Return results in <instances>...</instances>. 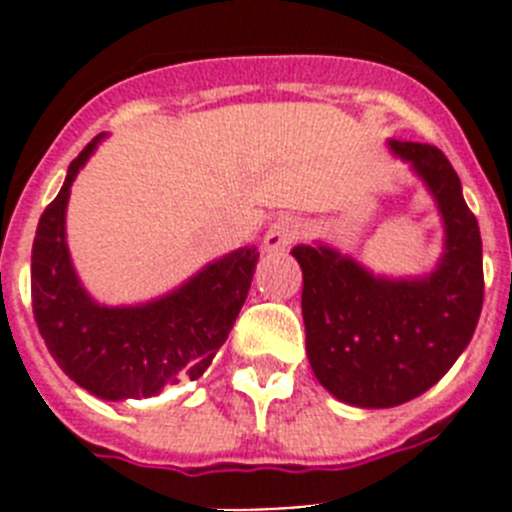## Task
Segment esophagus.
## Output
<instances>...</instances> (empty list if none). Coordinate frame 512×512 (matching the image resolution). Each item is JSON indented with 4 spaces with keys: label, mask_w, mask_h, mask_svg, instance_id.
I'll return each mask as SVG.
<instances>
[{
    "label": "esophagus",
    "mask_w": 512,
    "mask_h": 512,
    "mask_svg": "<svg viewBox=\"0 0 512 512\" xmlns=\"http://www.w3.org/2000/svg\"><path fill=\"white\" fill-rule=\"evenodd\" d=\"M302 228H305V225H302L297 217H277L264 235V251H284V248H289L302 233H305Z\"/></svg>",
    "instance_id": "obj_1"
}]
</instances>
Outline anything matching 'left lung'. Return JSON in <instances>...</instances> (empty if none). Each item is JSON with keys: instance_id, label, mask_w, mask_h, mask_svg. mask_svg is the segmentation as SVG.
I'll use <instances>...</instances> for the list:
<instances>
[{"instance_id": "obj_1", "label": "left lung", "mask_w": 512, "mask_h": 512, "mask_svg": "<svg viewBox=\"0 0 512 512\" xmlns=\"http://www.w3.org/2000/svg\"><path fill=\"white\" fill-rule=\"evenodd\" d=\"M433 192L446 253L431 277L377 279L325 246H295L302 266L307 359L330 395L356 408H395L431 390L472 341L482 300V238L449 158L428 143H397Z\"/></svg>"}]
</instances>
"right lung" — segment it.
Returning a JSON list of instances; mask_svg holds the SVG:
<instances>
[{
    "instance_id": "add662e5",
    "label": "right lung",
    "mask_w": 512,
    "mask_h": 512,
    "mask_svg": "<svg viewBox=\"0 0 512 512\" xmlns=\"http://www.w3.org/2000/svg\"><path fill=\"white\" fill-rule=\"evenodd\" d=\"M97 140L71 161L61 192L40 215L30 271L33 315L56 364L79 387L102 400L151 397L205 374L246 302L259 251L238 248L164 300L99 307L76 279L63 228L71 182Z\"/></svg>"
}]
</instances>
